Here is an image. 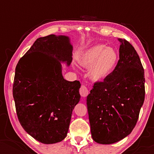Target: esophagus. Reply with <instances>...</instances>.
Here are the masks:
<instances>
[{
  "label": "esophagus",
  "mask_w": 154,
  "mask_h": 154,
  "mask_svg": "<svg viewBox=\"0 0 154 154\" xmlns=\"http://www.w3.org/2000/svg\"><path fill=\"white\" fill-rule=\"evenodd\" d=\"M79 92H80V94H81V96L83 97H87L88 93H89V91H88V88L84 85L81 86V88H80Z\"/></svg>",
  "instance_id": "34e87169"
}]
</instances>
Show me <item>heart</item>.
Returning a JSON list of instances; mask_svg holds the SVG:
<instances>
[{"instance_id":"heart-1","label":"heart","mask_w":154,"mask_h":154,"mask_svg":"<svg viewBox=\"0 0 154 154\" xmlns=\"http://www.w3.org/2000/svg\"><path fill=\"white\" fill-rule=\"evenodd\" d=\"M119 61V54L115 48L97 44L82 52L79 64L88 69V75L94 81H102L115 70Z\"/></svg>"}]
</instances>
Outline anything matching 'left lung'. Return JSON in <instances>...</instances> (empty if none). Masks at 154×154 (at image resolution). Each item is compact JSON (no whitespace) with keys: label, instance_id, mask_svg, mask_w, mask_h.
<instances>
[{"label":"left lung","instance_id":"1","mask_svg":"<svg viewBox=\"0 0 154 154\" xmlns=\"http://www.w3.org/2000/svg\"><path fill=\"white\" fill-rule=\"evenodd\" d=\"M119 61L102 82H96L87 97L94 142L111 144L131 133L144 101V71L133 46L119 38Z\"/></svg>","mask_w":154,"mask_h":154}]
</instances>
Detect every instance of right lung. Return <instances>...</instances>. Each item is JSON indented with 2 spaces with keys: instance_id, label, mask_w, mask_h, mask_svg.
Returning a JSON list of instances; mask_svg holds the SVG:
<instances>
[{
  "instance_id": "1",
  "label": "right lung",
  "mask_w": 154,
  "mask_h": 154,
  "mask_svg": "<svg viewBox=\"0 0 154 154\" xmlns=\"http://www.w3.org/2000/svg\"><path fill=\"white\" fill-rule=\"evenodd\" d=\"M72 51L69 37L49 35L38 38L17 64L12 88L17 115L25 131L43 144L66 137L81 98L80 82L62 75L61 62L69 66Z\"/></svg>"
}]
</instances>
